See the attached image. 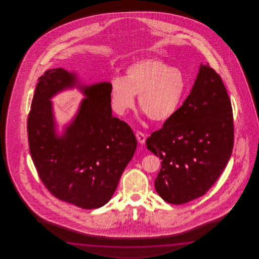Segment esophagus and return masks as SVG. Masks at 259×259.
Returning a JSON list of instances; mask_svg holds the SVG:
<instances>
[{"instance_id": "obj_1", "label": "esophagus", "mask_w": 259, "mask_h": 259, "mask_svg": "<svg viewBox=\"0 0 259 259\" xmlns=\"http://www.w3.org/2000/svg\"><path fill=\"white\" fill-rule=\"evenodd\" d=\"M136 138H137L138 142L140 143H145V140H146V136H145V134L143 133L142 132H136Z\"/></svg>"}]
</instances>
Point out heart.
<instances>
[{"label":"heart","mask_w":259,"mask_h":259,"mask_svg":"<svg viewBox=\"0 0 259 259\" xmlns=\"http://www.w3.org/2000/svg\"><path fill=\"white\" fill-rule=\"evenodd\" d=\"M186 88L182 72L159 58H145L128 66L124 77L111 79V107L118 115L138 104L151 120H169L179 109Z\"/></svg>","instance_id":"b5f03b06"}]
</instances>
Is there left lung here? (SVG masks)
Here are the masks:
<instances>
[{"label":"left lung","instance_id":"left-lung-1","mask_svg":"<svg viewBox=\"0 0 259 259\" xmlns=\"http://www.w3.org/2000/svg\"><path fill=\"white\" fill-rule=\"evenodd\" d=\"M233 140L227 90L209 64H202L182 106L146 141L147 149L162 160L154 182L161 198L182 204L204 195L231 158Z\"/></svg>","mask_w":259,"mask_h":259}]
</instances>
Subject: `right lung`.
<instances>
[{
  "instance_id": "1",
  "label": "right lung",
  "mask_w": 259,
  "mask_h": 259,
  "mask_svg": "<svg viewBox=\"0 0 259 259\" xmlns=\"http://www.w3.org/2000/svg\"><path fill=\"white\" fill-rule=\"evenodd\" d=\"M75 74L45 71L28 116L29 152L39 179L56 198L84 209L105 205L137 147L126 122L112 116L110 83L78 88L87 97L63 136L55 133L51 98L77 86Z\"/></svg>"
}]
</instances>
